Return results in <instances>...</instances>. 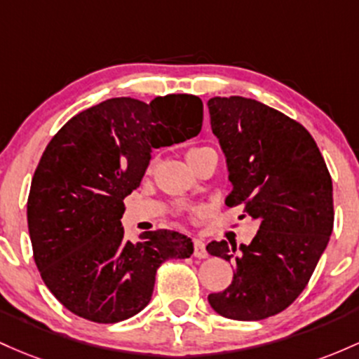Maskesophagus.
I'll use <instances>...</instances> for the list:
<instances>
[{"label":"esophagus","instance_id":"esophagus-1","mask_svg":"<svg viewBox=\"0 0 359 359\" xmlns=\"http://www.w3.org/2000/svg\"><path fill=\"white\" fill-rule=\"evenodd\" d=\"M193 256L198 257V259H205V257H208L207 249H205V244L201 243V241H195V243H193Z\"/></svg>","mask_w":359,"mask_h":359}]
</instances>
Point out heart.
<instances>
[{"label":"heart","mask_w":359,"mask_h":359,"mask_svg":"<svg viewBox=\"0 0 359 359\" xmlns=\"http://www.w3.org/2000/svg\"><path fill=\"white\" fill-rule=\"evenodd\" d=\"M201 149H205V147H195V149H190V151H188V154H187V158H188V156H191L193 152H198V151H201Z\"/></svg>","instance_id":"heart-1"}]
</instances>
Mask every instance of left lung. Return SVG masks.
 <instances>
[{
	"label": "left lung",
	"instance_id": "1",
	"mask_svg": "<svg viewBox=\"0 0 359 359\" xmlns=\"http://www.w3.org/2000/svg\"><path fill=\"white\" fill-rule=\"evenodd\" d=\"M233 190L225 203L259 220L251 244L207 245L236 275L208 302L233 320L276 316L307 287L334 227L332 180L316 140L297 120L243 96L208 100Z\"/></svg>",
	"mask_w": 359,
	"mask_h": 359
}]
</instances>
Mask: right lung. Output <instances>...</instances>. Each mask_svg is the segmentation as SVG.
Listing matches in <instances>:
<instances>
[{"label":"right lung","mask_w":359,"mask_h":359,"mask_svg":"<svg viewBox=\"0 0 359 359\" xmlns=\"http://www.w3.org/2000/svg\"><path fill=\"white\" fill-rule=\"evenodd\" d=\"M201 122L198 96L111 98L72 116L47 144L28 193V232L43 283L69 312L126 320L149 304L164 261L191 256V239L168 229L130 243L120 219L152 149L198 135Z\"/></svg>","instance_id":"obj_1"}]
</instances>
